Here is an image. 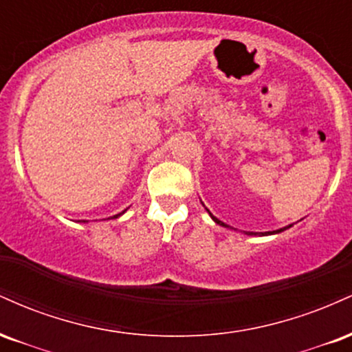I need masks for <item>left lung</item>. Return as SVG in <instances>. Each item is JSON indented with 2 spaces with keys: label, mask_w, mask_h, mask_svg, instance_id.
Instances as JSON below:
<instances>
[{
  "label": "left lung",
  "mask_w": 352,
  "mask_h": 352,
  "mask_svg": "<svg viewBox=\"0 0 352 352\" xmlns=\"http://www.w3.org/2000/svg\"><path fill=\"white\" fill-rule=\"evenodd\" d=\"M208 213H210V212H208ZM210 217H212V218H213V220H215L218 225H223V227H228V225H225V223H223V221H220V220H218V218H215V217H213V215H212V213H210ZM276 232H283V230H276ZM268 233H270V232H268ZM248 235H253V233H248Z\"/></svg>",
  "instance_id": "left-lung-1"
}]
</instances>
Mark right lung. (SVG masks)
Segmentation results:
<instances>
[{
    "mask_svg": "<svg viewBox=\"0 0 352 352\" xmlns=\"http://www.w3.org/2000/svg\"><path fill=\"white\" fill-rule=\"evenodd\" d=\"M124 213V212H122ZM119 215H120V213H119ZM119 215H116V217H119Z\"/></svg>",
    "mask_w": 352,
    "mask_h": 352,
    "instance_id": "right-lung-1",
    "label": "right lung"
}]
</instances>
